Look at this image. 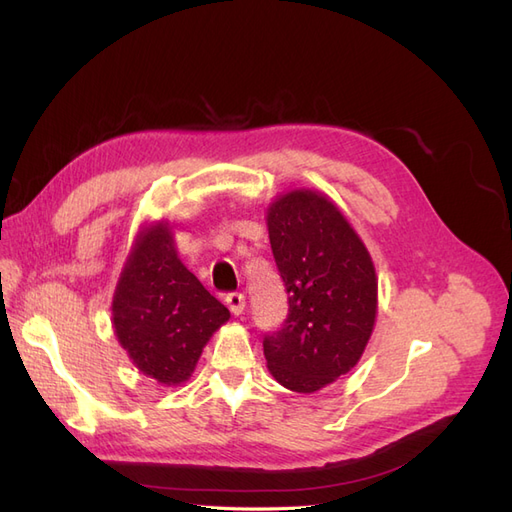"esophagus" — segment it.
I'll return each mask as SVG.
<instances>
[{"label":"esophagus","instance_id":"esophagus-1","mask_svg":"<svg viewBox=\"0 0 512 512\" xmlns=\"http://www.w3.org/2000/svg\"><path fill=\"white\" fill-rule=\"evenodd\" d=\"M226 305H228L232 316H241L243 309H245V297H243V294H239V292H232V294H228V297H226Z\"/></svg>","mask_w":512,"mask_h":512}]
</instances>
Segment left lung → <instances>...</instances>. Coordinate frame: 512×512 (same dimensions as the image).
Returning <instances> with one entry per match:
<instances>
[{
	"label": "left lung",
	"instance_id": "left-lung-1",
	"mask_svg": "<svg viewBox=\"0 0 512 512\" xmlns=\"http://www.w3.org/2000/svg\"><path fill=\"white\" fill-rule=\"evenodd\" d=\"M265 213L288 292L284 327L262 342L267 367L284 389L316 393L361 361L378 316L376 267L327 194L294 188Z\"/></svg>",
	"mask_w": 512,
	"mask_h": 512
}]
</instances>
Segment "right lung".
Wrapping results in <instances>:
<instances>
[{"mask_svg":"<svg viewBox=\"0 0 512 512\" xmlns=\"http://www.w3.org/2000/svg\"><path fill=\"white\" fill-rule=\"evenodd\" d=\"M228 318V309L181 262L170 222H143L111 303L115 337L132 365L162 386L188 382Z\"/></svg>","mask_w":512,"mask_h":512,"instance_id":"add662e5","label":"right lung"}]
</instances>
